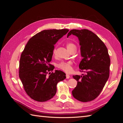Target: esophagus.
I'll return each instance as SVG.
<instances>
[{
    "mask_svg": "<svg viewBox=\"0 0 123 123\" xmlns=\"http://www.w3.org/2000/svg\"><path fill=\"white\" fill-rule=\"evenodd\" d=\"M69 77H70V75H69V74H66V79H69Z\"/></svg>",
    "mask_w": 123,
    "mask_h": 123,
    "instance_id": "obj_1",
    "label": "esophagus"
}]
</instances>
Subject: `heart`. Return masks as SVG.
I'll return each mask as SVG.
<instances>
[{
	"mask_svg": "<svg viewBox=\"0 0 123 123\" xmlns=\"http://www.w3.org/2000/svg\"><path fill=\"white\" fill-rule=\"evenodd\" d=\"M67 48L68 50L70 52L74 49H76V47L75 44L71 42H69L67 43ZM56 49L53 50V53L55 54L56 52ZM72 62L71 61L68 62H59L57 65V67L60 69L64 71L69 73L70 72L72 71Z\"/></svg>",
	"mask_w": 123,
	"mask_h": 123,
	"instance_id": "b5f03b06",
	"label": "heart"
}]
</instances>
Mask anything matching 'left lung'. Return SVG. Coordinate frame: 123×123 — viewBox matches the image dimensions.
Returning a JSON list of instances; mask_svg holds the SVG:
<instances>
[{
  "label": "left lung",
  "instance_id": "1",
  "mask_svg": "<svg viewBox=\"0 0 123 123\" xmlns=\"http://www.w3.org/2000/svg\"><path fill=\"white\" fill-rule=\"evenodd\" d=\"M80 41L82 60L79 65L82 75H73L77 81L72 91L73 97L79 101L88 102L99 95L108 80L110 59L105 44L93 32L87 29L71 30Z\"/></svg>",
  "mask_w": 123,
  "mask_h": 123
}]
</instances>
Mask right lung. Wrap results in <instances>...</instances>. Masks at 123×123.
Here are the masks:
<instances>
[{
	"label": "right lung",
	"instance_id": "obj_1",
	"mask_svg": "<svg viewBox=\"0 0 123 123\" xmlns=\"http://www.w3.org/2000/svg\"><path fill=\"white\" fill-rule=\"evenodd\" d=\"M68 31V29L41 31L29 39L21 53L19 76L25 92L36 101L46 102L53 98L57 83L66 79V74L61 70L51 73L54 66L49 63L54 45Z\"/></svg>",
	"mask_w": 123,
	"mask_h": 123
}]
</instances>
